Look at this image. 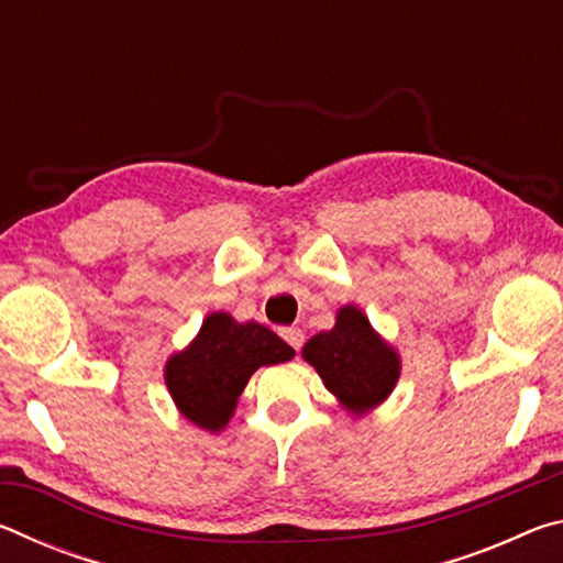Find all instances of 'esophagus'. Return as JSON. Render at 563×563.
I'll return each mask as SVG.
<instances>
[{"mask_svg":"<svg viewBox=\"0 0 563 563\" xmlns=\"http://www.w3.org/2000/svg\"><path fill=\"white\" fill-rule=\"evenodd\" d=\"M280 338L288 342L292 350H300L302 342H305V332L300 328H283L280 330Z\"/></svg>","mask_w":563,"mask_h":563,"instance_id":"34e87169","label":"esophagus"}]
</instances>
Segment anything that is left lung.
<instances>
[{"label": "left lung", "mask_w": 563, "mask_h": 563, "mask_svg": "<svg viewBox=\"0 0 563 563\" xmlns=\"http://www.w3.org/2000/svg\"><path fill=\"white\" fill-rule=\"evenodd\" d=\"M302 357L352 415H365L385 402L399 379V355L377 335L355 305L338 310L335 328L318 332L302 347Z\"/></svg>", "instance_id": "obj_1"}]
</instances>
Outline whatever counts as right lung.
Listing matches in <instances>:
<instances>
[{"label": "right lung", "instance_id": "add662e5", "mask_svg": "<svg viewBox=\"0 0 563 563\" xmlns=\"http://www.w3.org/2000/svg\"><path fill=\"white\" fill-rule=\"evenodd\" d=\"M295 350L261 322L211 312L196 340L166 362V387L178 412L196 427L221 432L255 369L288 362Z\"/></svg>", "mask_w": 563, "mask_h": 563}]
</instances>
